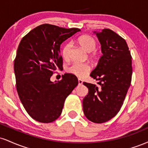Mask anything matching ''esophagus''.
<instances>
[{"mask_svg":"<svg viewBox=\"0 0 148 148\" xmlns=\"http://www.w3.org/2000/svg\"><path fill=\"white\" fill-rule=\"evenodd\" d=\"M78 84H79V85H81L83 84V81L81 80V79H78Z\"/></svg>","mask_w":148,"mask_h":148,"instance_id":"esophagus-1","label":"esophagus"}]
</instances>
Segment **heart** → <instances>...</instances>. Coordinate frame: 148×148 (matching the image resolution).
Listing matches in <instances>:
<instances>
[{
	"mask_svg": "<svg viewBox=\"0 0 148 148\" xmlns=\"http://www.w3.org/2000/svg\"><path fill=\"white\" fill-rule=\"evenodd\" d=\"M79 45L87 52H92L96 47V42L90 35H84L79 37L77 40ZM70 53V45L65 44L62 49V56L64 59H68ZM90 70V66L88 63L73 62L67 67V72L79 77H83Z\"/></svg>",
	"mask_w": 148,
	"mask_h": 148,
	"instance_id": "obj_1",
	"label": "heart"
}]
</instances>
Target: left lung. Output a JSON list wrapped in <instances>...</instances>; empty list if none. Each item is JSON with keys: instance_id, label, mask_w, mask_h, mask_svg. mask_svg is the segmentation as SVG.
Masks as SVG:
<instances>
[{"instance_id": "1", "label": "left lung", "mask_w": 148, "mask_h": 148, "mask_svg": "<svg viewBox=\"0 0 148 148\" xmlns=\"http://www.w3.org/2000/svg\"><path fill=\"white\" fill-rule=\"evenodd\" d=\"M94 33L103 55L90 76L99 81V86L84 83L88 93L83 108L90 121L102 123L115 116L123 106L132 81V56L126 41L113 30L104 28Z\"/></svg>"}]
</instances>
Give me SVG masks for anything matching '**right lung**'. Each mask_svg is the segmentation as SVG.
Returning <instances> with one entry per match:
<instances>
[{
	"label": "right lung",
	"mask_w": 148,
	"mask_h": 148,
	"mask_svg": "<svg viewBox=\"0 0 148 148\" xmlns=\"http://www.w3.org/2000/svg\"><path fill=\"white\" fill-rule=\"evenodd\" d=\"M80 30L46 23L30 30L20 42L14 63L16 90L27 113L40 123L55 121L78 85L76 76L71 74H64L58 82L50 79L62 65L60 45Z\"/></svg>",
	"instance_id": "1"
}]
</instances>
